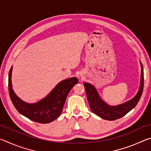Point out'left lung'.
Instances as JSON below:
<instances>
[{"mask_svg":"<svg viewBox=\"0 0 151 151\" xmlns=\"http://www.w3.org/2000/svg\"><path fill=\"white\" fill-rule=\"evenodd\" d=\"M140 66H141V76H140V85L139 91L131 100L119 105H109L101 98L96 88L93 85L88 83H84L86 96L92 112L103 119L107 121H114L121 118L129 111H131L132 109H134L141 97L143 86H144V72H143L141 63H140Z\"/></svg>","mask_w":151,"mask_h":151,"instance_id":"8db88e82","label":"left lung"}]
</instances>
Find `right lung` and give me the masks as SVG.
Returning a JSON list of instances; mask_svg holds the SVG:
<instances>
[{
    "mask_svg": "<svg viewBox=\"0 0 151 151\" xmlns=\"http://www.w3.org/2000/svg\"><path fill=\"white\" fill-rule=\"evenodd\" d=\"M12 70V67L9 73V92L12 104L20 114L32 121L42 124L49 123L60 115L68 93L78 82L76 77L65 79L57 84L42 100L29 104L22 101L14 93L11 82Z\"/></svg>",
    "mask_w": 151,
    "mask_h": 151,
    "instance_id": "add662e5",
    "label": "right lung"
}]
</instances>
